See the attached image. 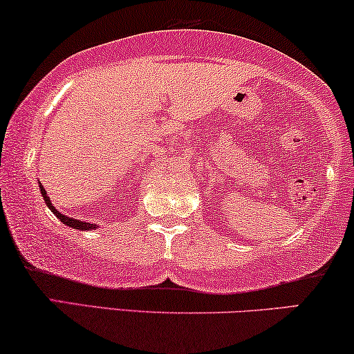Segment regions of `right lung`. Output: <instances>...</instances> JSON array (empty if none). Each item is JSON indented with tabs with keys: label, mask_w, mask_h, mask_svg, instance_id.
Wrapping results in <instances>:
<instances>
[{
	"label": "right lung",
	"mask_w": 354,
	"mask_h": 354,
	"mask_svg": "<svg viewBox=\"0 0 354 354\" xmlns=\"http://www.w3.org/2000/svg\"><path fill=\"white\" fill-rule=\"evenodd\" d=\"M40 192H41V195H43V200H45V203H46V206L50 207L53 214H55V216L57 217V219H59V221L62 222V224H66V225H69V227H74V229H80V230H90V229H96V225L90 224V222L77 221V219H72V217H67V216H64V214H61V212L57 211L55 206H53V203L50 201V198H48L46 192H45V188H43L41 183H40Z\"/></svg>",
	"instance_id": "right-lung-1"
}]
</instances>
